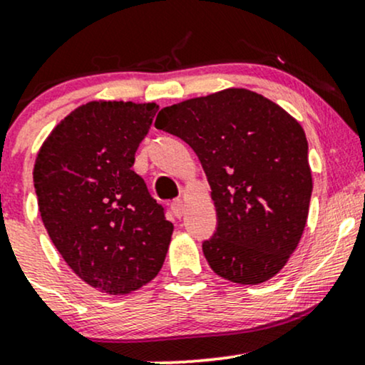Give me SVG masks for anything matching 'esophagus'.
<instances>
[{"mask_svg":"<svg viewBox=\"0 0 365 365\" xmlns=\"http://www.w3.org/2000/svg\"><path fill=\"white\" fill-rule=\"evenodd\" d=\"M171 211H173V215L177 217H182L183 212H185V202H183V199H175L171 202Z\"/></svg>","mask_w":365,"mask_h":365,"instance_id":"esophagus-1","label":"esophagus"}]
</instances>
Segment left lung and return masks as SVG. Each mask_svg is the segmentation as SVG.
<instances>
[{"mask_svg":"<svg viewBox=\"0 0 365 365\" xmlns=\"http://www.w3.org/2000/svg\"><path fill=\"white\" fill-rule=\"evenodd\" d=\"M156 128L195 150L217 211L202 244L217 276L261 284L283 269L302 238L312 194L302 125L262 94L230 87L163 108Z\"/></svg>","mask_w":365,"mask_h":365,"instance_id":"8db88e82","label":"left lung"}]
</instances>
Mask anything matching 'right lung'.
<instances>
[{"label": "right lung", "mask_w": 365, "mask_h": 365, "mask_svg": "<svg viewBox=\"0 0 365 365\" xmlns=\"http://www.w3.org/2000/svg\"><path fill=\"white\" fill-rule=\"evenodd\" d=\"M156 103L91 101L46 137L34 187L48 235L70 269L106 295L156 278L173 225L132 170Z\"/></svg>", "instance_id": "1"}]
</instances>
